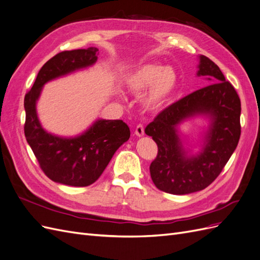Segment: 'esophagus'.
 Returning a JSON list of instances; mask_svg holds the SVG:
<instances>
[{
  "label": "esophagus",
  "mask_w": 260,
  "mask_h": 260,
  "mask_svg": "<svg viewBox=\"0 0 260 260\" xmlns=\"http://www.w3.org/2000/svg\"><path fill=\"white\" fill-rule=\"evenodd\" d=\"M135 133H136L138 137H143L144 136V127H143V125L142 124H138Z\"/></svg>",
  "instance_id": "34e87169"
}]
</instances>
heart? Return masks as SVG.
Returning a JSON list of instances; mask_svg holds the SVG:
<instances>
[{
    "label": "heart",
    "mask_w": 260,
    "mask_h": 260,
    "mask_svg": "<svg viewBox=\"0 0 260 260\" xmlns=\"http://www.w3.org/2000/svg\"><path fill=\"white\" fill-rule=\"evenodd\" d=\"M179 77L176 70L160 64H143L130 73L124 79V85L131 93L141 94L147 89L142 104L147 109H156L174 96L178 89Z\"/></svg>",
    "instance_id": "1"
}]
</instances>
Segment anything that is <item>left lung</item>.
<instances>
[{
	"label": "left lung",
	"mask_w": 260,
	"mask_h": 260,
	"mask_svg": "<svg viewBox=\"0 0 260 260\" xmlns=\"http://www.w3.org/2000/svg\"><path fill=\"white\" fill-rule=\"evenodd\" d=\"M199 77L208 85L195 91L155 117L145 128L158 146L149 166L154 184L160 191L184 195L207 187L222 171L238 146L241 136V101L233 85L225 81L220 68L200 55ZM209 118L200 152L195 154L183 146L178 125L193 116Z\"/></svg>",
	"instance_id": "obj_1"
}]
</instances>
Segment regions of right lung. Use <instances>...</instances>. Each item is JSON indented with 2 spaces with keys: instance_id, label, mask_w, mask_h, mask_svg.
Wrapping results in <instances>:
<instances>
[{
  "instance_id": "obj_1",
  "label": "right lung",
  "mask_w": 260,
  "mask_h": 260,
  "mask_svg": "<svg viewBox=\"0 0 260 260\" xmlns=\"http://www.w3.org/2000/svg\"><path fill=\"white\" fill-rule=\"evenodd\" d=\"M98 51L89 48L55 55L42 66L23 102L27 142L44 174L60 184L88 186L95 182L115 152L130 138V129L122 120L98 119L81 135L70 138L52 135L39 120L37 102L44 84L94 65Z\"/></svg>"
}]
</instances>
